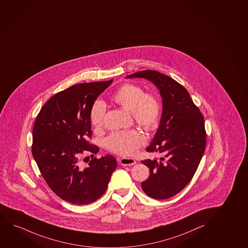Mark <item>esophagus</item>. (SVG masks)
Listing matches in <instances>:
<instances>
[{
    "mask_svg": "<svg viewBox=\"0 0 248 248\" xmlns=\"http://www.w3.org/2000/svg\"><path fill=\"white\" fill-rule=\"evenodd\" d=\"M120 163L123 166H132L133 164H135L136 161L131 157H123L122 159L120 160Z\"/></svg>",
    "mask_w": 248,
    "mask_h": 248,
    "instance_id": "1",
    "label": "esophagus"
}]
</instances>
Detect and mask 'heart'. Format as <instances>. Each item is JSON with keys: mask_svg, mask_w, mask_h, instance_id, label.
Returning a JSON list of instances; mask_svg holds the SVG:
<instances>
[{"mask_svg": "<svg viewBox=\"0 0 248 248\" xmlns=\"http://www.w3.org/2000/svg\"><path fill=\"white\" fill-rule=\"evenodd\" d=\"M114 103L132 113L139 125L147 130L155 127L159 119L161 104L153 93H145L144 90L132 84H125L111 96ZM106 114L105 104L96 100L92 105L90 114L91 125L100 128L103 125ZM145 142V138L137 130L111 133L106 140V145L111 152L121 156H131Z\"/></svg>", "mask_w": 248, "mask_h": 248, "instance_id": "obj_1", "label": "heart"}]
</instances>
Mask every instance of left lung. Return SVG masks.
I'll list each match as a JSON object with an SVG mask.
<instances>
[{
	"label": "left lung",
	"instance_id": "1",
	"mask_svg": "<svg viewBox=\"0 0 248 248\" xmlns=\"http://www.w3.org/2000/svg\"><path fill=\"white\" fill-rule=\"evenodd\" d=\"M125 78L148 79L161 94L159 126L147 148L161 157L141 161L150 171L141 188L149 197L166 200L181 191L197 170L206 143L204 116L187 90L170 76L148 69Z\"/></svg>",
	"mask_w": 248,
	"mask_h": 248
}]
</instances>
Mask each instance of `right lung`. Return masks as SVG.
Wrapping results in <instances>:
<instances>
[{"mask_svg":"<svg viewBox=\"0 0 248 248\" xmlns=\"http://www.w3.org/2000/svg\"><path fill=\"white\" fill-rule=\"evenodd\" d=\"M112 81L78 84L57 93L44 104L35 121L33 158L53 193L71 204L97 201L117 166L111 155L94 157L86 167L79 161L85 152H99L97 146L87 141L92 135L90 114L95 100Z\"/></svg>","mask_w":248,"mask_h":248,"instance_id":"add662e5","label":"right lung"}]
</instances>
